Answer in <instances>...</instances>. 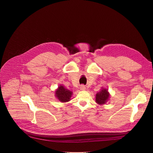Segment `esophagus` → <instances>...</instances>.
<instances>
[{"mask_svg":"<svg viewBox=\"0 0 153 153\" xmlns=\"http://www.w3.org/2000/svg\"><path fill=\"white\" fill-rule=\"evenodd\" d=\"M80 89V90H85L86 89V87H85V86L84 85H81Z\"/></svg>","mask_w":153,"mask_h":153,"instance_id":"1","label":"esophagus"}]
</instances>
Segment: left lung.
<instances>
[{
	"label": "left lung",
	"instance_id": "obj_1",
	"mask_svg": "<svg viewBox=\"0 0 153 153\" xmlns=\"http://www.w3.org/2000/svg\"><path fill=\"white\" fill-rule=\"evenodd\" d=\"M109 97H110V94L108 92V90L103 88L96 94V102L100 105L104 104L108 100Z\"/></svg>",
	"mask_w": 153,
	"mask_h": 153
}]
</instances>
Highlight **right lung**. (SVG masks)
I'll return each mask as SVG.
<instances>
[{"label":"right lung","instance_id":"obj_1","mask_svg":"<svg viewBox=\"0 0 153 153\" xmlns=\"http://www.w3.org/2000/svg\"><path fill=\"white\" fill-rule=\"evenodd\" d=\"M72 92L64 88L62 85L59 86L56 91V96L57 99L62 102H67L70 101L72 95Z\"/></svg>","mask_w":153,"mask_h":153}]
</instances>
